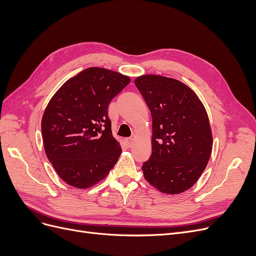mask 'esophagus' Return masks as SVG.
<instances>
[{"mask_svg": "<svg viewBox=\"0 0 256 256\" xmlns=\"http://www.w3.org/2000/svg\"><path fill=\"white\" fill-rule=\"evenodd\" d=\"M127 145H128V147H132L134 146V138H127Z\"/></svg>", "mask_w": 256, "mask_h": 256, "instance_id": "obj_1", "label": "esophagus"}]
</instances>
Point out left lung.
I'll return each mask as SVG.
<instances>
[{
  "label": "left lung",
  "instance_id": "left-lung-1",
  "mask_svg": "<svg viewBox=\"0 0 256 256\" xmlns=\"http://www.w3.org/2000/svg\"><path fill=\"white\" fill-rule=\"evenodd\" d=\"M152 118V154L142 166L145 180L159 191L190 189L205 170L212 136L203 104L187 85L156 74L134 80Z\"/></svg>",
  "mask_w": 256,
  "mask_h": 256
}]
</instances>
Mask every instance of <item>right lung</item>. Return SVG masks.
Wrapping results in <instances>:
<instances>
[{"label": "right lung", "instance_id": "right-lung-1", "mask_svg": "<svg viewBox=\"0 0 256 256\" xmlns=\"http://www.w3.org/2000/svg\"><path fill=\"white\" fill-rule=\"evenodd\" d=\"M129 76L90 67L66 81L42 120L44 152L58 176L79 189L96 184L118 162L122 147L112 136L108 109Z\"/></svg>", "mask_w": 256, "mask_h": 256}]
</instances>
